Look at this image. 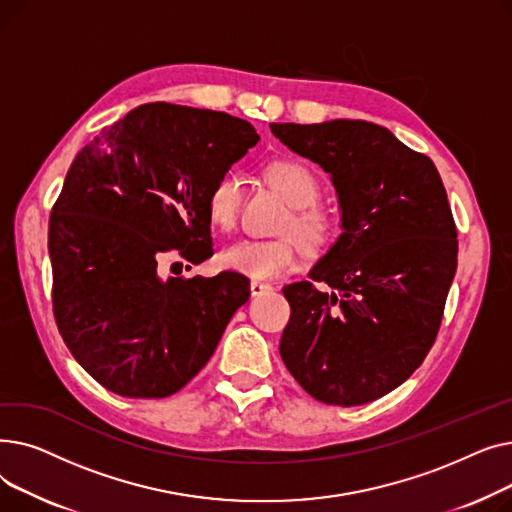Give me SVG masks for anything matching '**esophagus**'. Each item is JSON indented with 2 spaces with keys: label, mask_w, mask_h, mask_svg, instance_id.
<instances>
[{
  "label": "esophagus",
  "mask_w": 512,
  "mask_h": 512,
  "mask_svg": "<svg viewBox=\"0 0 512 512\" xmlns=\"http://www.w3.org/2000/svg\"><path fill=\"white\" fill-rule=\"evenodd\" d=\"M267 290H272L270 284L259 282V280H253V282H251V294H253V297H261V294L267 292Z\"/></svg>",
  "instance_id": "1"
}]
</instances>
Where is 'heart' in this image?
I'll return each mask as SVG.
<instances>
[{
	"label": "heart",
	"instance_id": "1",
	"mask_svg": "<svg viewBox=\"0 0 512 512\" xmlns=\"http://www.w3.org/2000/svg\"><path fill=\"white\" fill-rule=\"evenodd\" d=\"M267 180L292 205V213L282 224V232H288V236L272 240L240 238L224 247L218 255L220 265L226 270L253 280L278 278L280 274L292 270L294 263H297L301 245L309 253H321L330 249L338 236V222L334 215L315 207V201L319 199V182L309 168L299 164V161H274L267 168ZM240 201V176L234 172L222 174L211 184L207 193V213L211 224L220 230H232L238 220Z\"/></svg>",
	"mask_w": 512,
	"mask_h": 512
}]
</instances>
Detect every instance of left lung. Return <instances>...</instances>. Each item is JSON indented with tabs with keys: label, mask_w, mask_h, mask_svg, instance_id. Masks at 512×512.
<instances>
[{
	"label": "left lung",
	"mask_w": 512,
	"mask_h": 512,
	"mask_svg": "<svg viewBox=\"0 0 512 512\" xmlns=\"http://www.w3.org/2000/svg\"><path fill=\"white\" fill-rule=\"evenodd\" d=\"M270 128L330 174L342 228L309 272L333 290L282 288V361L319 402L365 405L409 380L438 336L459 253L446 188L432 159L373 122Z\"/></svg>",
	"instance_id": "obj_1"
}]
</instances>
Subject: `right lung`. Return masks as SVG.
Segmentation results:
<instances>
[{"mask_svg": "<svg viewBox=\"0 0 512 512\" xmlns=\"http://www.w3.org/2000/svg\"><path fill=\"white\" fill-rule=\"evenodd\" d=\"M259 141L224 112L145 103L80 149L49 218L53 315L107 390L164 398L205 367L249 278H168L161 253L211 257V184Z\"/></svg>", "mask_w": 512, "mask_h": 512, "instance_id": "1", "label": "right lung"}]
</instances>
